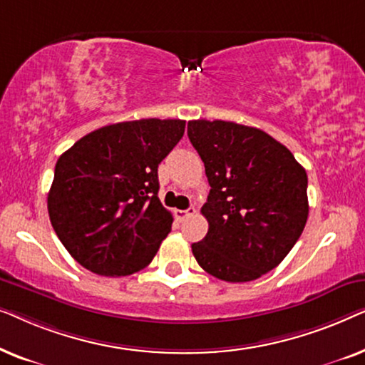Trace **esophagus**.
Wrapping results in <instances>:
<instances>
[{"label":"esophagus","instance_id":"34e87169","mask_svg":"<svg viewBox=\"0 0 365 365\" xmlns=\"http://www.w3.org/2000/svg\"><path fill=\"white\" fill-rule=\"evenodd\" d=\"M196 212V209L194 207H189V209H178V211H174V216H176V219H179V221H184V219H187L189 216H192V214Z\"/></svg>","mask_w":365,"mask_h":365}]
</instances>
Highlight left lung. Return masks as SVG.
I'll return each instance as SVG.
<instances>
[{
    "instance_id": "obj_1",
    "label": "left lung",
    "mask_w": 365,
    "mask_h": 365,
    "mask_svg": "<svg viewBox=\"0 0 365 365\" xmlns=\"http://www.w3.org/2000/svg\"><path fill=\"white\" fill-rule=\"evenodd\" d=\"M211 186L201 212L209 229L192 244L199 266L227 282L272 271L307 222V174L289 149L257 128L231 121L187 123Z\"/></svg>"
}]
</instances>
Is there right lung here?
Masks as SVG:
<instances>
[{
  "instance_id": "right-lung-1",
  "label": "right lung",
  "mask_w": 365,
  "mask_h": 365,
  "mask_svg": "<svg viewBox=\"0 0 365 365\" xmlns=\"http://www.w3.org/2000/svg\"><path fill=\"white\" fill-rule=\"evenodd\" d=\"M182 119H139L86 134L59 156L48 192L53 229L88 271H141L171 231L158 166L182 138Z\"/></svg>"
}]
</instances>
